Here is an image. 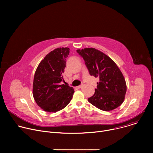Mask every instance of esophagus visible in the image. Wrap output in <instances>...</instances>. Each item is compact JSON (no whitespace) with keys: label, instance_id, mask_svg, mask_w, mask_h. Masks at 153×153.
<instances>
[{"label":"esophagus","instance_id":"esophagus-1","mask_svg":"<svg viewBox=\"0 0 153 153\" xmlns=\"http://www.w3.org/2000/svg\"><path fill=\"white\" fill-rule=\"evenodd\" d=\"M82 86H83V85H79V86H77V88H82Z\"/></svg>","mask_w":153,"mask_h":153}]
</instances>
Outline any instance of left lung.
<instances>
[{
    "label": "left lung",
    "mask_w": 153,
    "mask_h": 153,
    "mask_svg": "<svg viewBox=\"0 0 153 153\" xmlns=\"http://www.w3.org/2000/svg\"><path fill=\"white\" fill-rule=\"evenodd\" d=\"M91 76L99 79L94 95L88 102L101 110L108 111L119 106L125 99L126 85L116 63L103 53L93 48L77 50Z\"/></svg>",
    "instance_id": "8db88e82"
}]
</instances>
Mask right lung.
<instances>
[{"label":"right lung","mask_w":153,"mask_h":153,"mask_svg":"<svg viewBox=\"0 0 153 153\" xmlns=\"http://www.w3.org/2000/svg\"><path fill=\"white\" fill-rule=\"evenodd\" d=\"M69 48H58L48 53L36 71L33 91L34 99L42 110L57 112L62 110L72 99L73 87L64 84L62 73L66 67Z\"/></svg>","instance_id":"right-lung-1"}]
</instances>
